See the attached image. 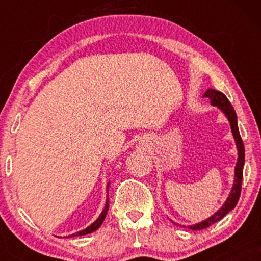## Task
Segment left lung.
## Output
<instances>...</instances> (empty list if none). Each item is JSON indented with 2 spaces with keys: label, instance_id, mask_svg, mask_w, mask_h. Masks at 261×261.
I'll return each instance as SVG.
<instances>
[{
  "label": "left lung",
  "instance_id": "left-lung-1",
  "mask_svg": "<svg viewBox=\"0 0 261 261\" xmlns=\"http://www.w3.org/2000/svg\"><path fill=\"white\" fill-rule=\"evenodd\" d=\"M203 97L208 98L210 103L212 106L218 107L221 110H222L224 115L228 119L230 128H232L233 137H234L237 149H238V160H237L236 169H234V182H233V188L230 190L228 199L226 200V202L223 203V206L221 207L216 214L212 215L211 217H208L207 220L202 221V222L193 224L189 228L194 230L199 229H205L207 227L211 226V224L216 223L217 221H220L221 218H223L227 214L236 207L237 202H238L239 196H241V189H242V180H243V167H244V145L243 141H242L241 134H239L238 130V124H237V114L234 108L232 107V104L229 103V100L227 99L226 95L223 93L216 91V89H207Z\"/></svg>",
  "mask_w": 261,
  "mask_h": 261
}]
</instances>
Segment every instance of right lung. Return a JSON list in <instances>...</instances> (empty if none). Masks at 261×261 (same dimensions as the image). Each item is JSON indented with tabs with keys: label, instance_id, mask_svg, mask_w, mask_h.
Masks as SVG:
<instances>
[{
	"label": "right lung",
	"instance_id": "obj_1",
	"mask_svg": "<svg viewBox=\"0 0 261 261\" xmlns=\"http://www.w3.org/2000/svg\"><path fill=\"white\" fill-rule=\"evenodd\" d=\"M109 184H110V182H108V185H107V189H109ZM108 208H109V199H107V201H106V206H104V210H103V212H101V214H100V216L97 218V221H95V222H93V223H92L91 226H89V227H87L86 229H83V230H80V232L74 233V234H72V236H73V237H74V236H85V234H89V233L94 232V230H97V229L99 228V227L101 226V223H103L104 218H106V216H107Z\"/></svg>",
	"mask_w": 261,
	"mask_h": 261
}]
</instances>
